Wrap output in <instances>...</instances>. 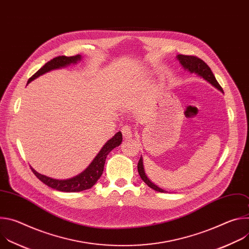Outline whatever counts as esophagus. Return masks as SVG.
<instances>
[{
	"label": "esophagus",
	"mask_w": 249,
	"mask_h": 249,
	"mask_svg": "<svg viewBox=\"0 0 249 249\" xmlns=\"http://www.w3.org/2000/svg\"><path fill=\"white\" fill-rule=\"evenodd\" d=\"M121 132H122L123 137L126 138V139H129V138L132 137V131H131V128H130L128 125L123 126V127L121 128Z\"/></svg>",
	"instance_id": "obj_1"
}]
</instances>
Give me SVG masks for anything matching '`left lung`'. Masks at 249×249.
<instances>
[{
  "label": "left lung",
  "instance_id": "1",
  "mask_svg": "<svg viewBox=\"0 0 249 249\" xmlns=\"http://www.w3.org/2000/svg\"><path fill=\"white\" fill-rule=\"evenodd\" d=\"M177 60L179 61V63L181 64V66L184 68V70L188 71L190 73H195L196 75H198L199 77L203 78L204 80H206L209 84H211L213 87H215L217 89H219L220 91H224L222 87L220 86V84L217 82L214 74L211 71L210 67L200 58L195 57V56H187V55H177L176 56ZM138 172L141 176L142 180H143L149 187H151L152 189L158 191V192H166L165 190L160 188L159 186H157L156 184H154L149 178L145 172L144 169V164H143V158H140V160L138 162Z\"/></svg>",
  "mask_w": 249,
  "mask_h": 249
}]
</instances>
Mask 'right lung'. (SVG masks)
Segmentation results:
<instances>
[{
  "instance_id": "right-lung-1",
  "label": "right lung",
  "mask_w": 249,
  "mask_h": 249,
  "mask_svg": "<svg viewBox=\"0 0 249 249\" xmlns=\"http://www.w3.org/2000/svg\"><path fill=\"white\" fill-rule=\"evenodd\" d=\"M81 60H82V56L79 54L76 56H71V57H66V56L55 57L52 60L48 61L43 67H41L37 71V72L27 81V84H29L34 79L38 78L39 76L49 72V71L63 68V67H66L71 64H76L77 62H79ZM121 142H122V133L118 132L110 140L106 142V144L102 147V149L99 151V153L93 159L91 163L82 173L78 174L75 177H72V178L64 179V180L54 179V178H51V177H48L46 175L38 173L32 167H30V168H31L32 172L35 174V176H36L40 181H42L44 184H46L47 186H49L53 189H56V190L62 191V192L84 191V190L91 188L96 183V181L100 178V176L103 172L106 157H107V155L114 148L120 146Z\"/></svg>"
}]
</instances>
